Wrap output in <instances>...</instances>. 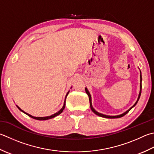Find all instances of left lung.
I'll use <instances>...</instances> for the list:
<instances>
[{"label": "left lung", "mask_w": 154, "mask_h": 154, "mask_svg": "<svg viewBox=\"0 0 154 154\" xmlns=\"http://www.w3.org/2000/svg\"><path fill=\"white\" fill-rule=\"evenodd\" d=\"M141 81H142V79H141V71H140V93H139V95H138V97H137V99L136 102H135V104L133 105V106L131 107L128 110H127L125 111V112L123 113L122 114H120V115H118V116H107V115H104V114H102V113H100L97 112V111H96L94 108L93 107V105H92V102H91V94H90L89 91H88V89H87L86 87H85V92L87 95H88L89 96V103H90V107H91V111H93V113H94L95 114H96V115L98 116H100V117H105V118H109V119H114V118H119V117H122L123 116H124L125 115H126L129 111H130L132 108H133L135 106V105L137 104V101H139V99L140 97V95H141Z\"/></svg>", "instance_id": "obj_1"}]
</instances>
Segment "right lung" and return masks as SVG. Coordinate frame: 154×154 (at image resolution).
<instances>
[{
  "label": "right lung",
  "mask_w": 154,
  "mask_h": 154,
  "mask_svg": "<svg viewBox=\"0 0 154 154\" xmlns=\"http://www.w3.org/2000/svg\"><path fill=\"white\" fill-rule=\"evenodd\" d=\"M71 88H72V87H71ZM69 93V91L67 92V94H66V96H65V97L64 104H63V107H62L61 109H60L59 111H57V113H54V114H53V115H51V116H47V117H34V116H31V115H30V114H29V113H27L25 112V111H24L23 110L21 109L20 108L19 106H17V107H18V109H19L20 111H22V112H23L24 113H25L26 115H27V116H29V117H32V118L35 119H37V120H40V121H43V120H47V119H52V118H53V117H56V116H59V114H61V113L63 112V111L64 110L65 107V101H66V98H67V96L68 95Z\"/></svg>",
  "instance_id": "obj_1"
}]
</instances>
